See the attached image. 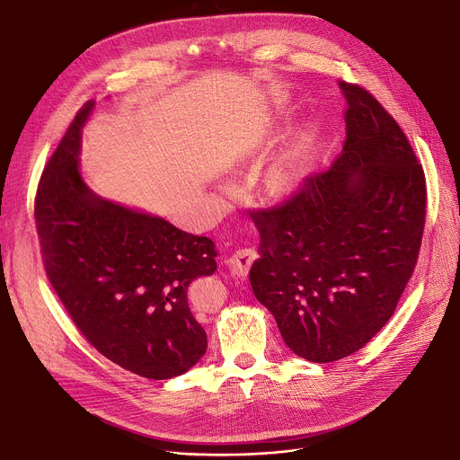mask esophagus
Here are the masks:
<instances>
[{
  "mask_svg": "<svg viewBox=\"0 0 460 460\" xmlns=\"http://www.w3.org/2000/svg\"><path fill=\"white\" fill-rule=\"evenodd\" d=\"M257 259V253L253 249H238L229 259H227V266L231 268V271L238 277H245L249 268H252L253 261Z\"/></svg>",
  "mask_w": 460,
  "mask_h": 460,
  "instance_id": "34e87169",
  "label": "esophagus"
}]
</instances>
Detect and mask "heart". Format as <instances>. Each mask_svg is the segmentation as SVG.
Masks as SVG:
<instances>
[{"mask_svg": "<svg viewBox=\"0 0 460 460\" xmlns=\"http://www.w3.org/2000/svg\"><path fill=\"white\" fill-rule=\"evenodd\" d=\"M308 163V146L305 143H297L294 148L288 150L270 171V181L277 189H284L294 185L301 180L306 171Z\"/></svg>", "mask_w": 460, "mask_h": 460, "instance_id": "obj_1", "label": "heart"}]
</instances>
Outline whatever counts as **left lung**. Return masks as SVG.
I'll return each instance as SVG.
<instances>
[{
	"label": "left lung",
	"instance_id": "left-lung-1",
	"mask_svg": "<svg viewBox=\"0 0 460 460\" xmlns=\"http://www.w3.org/2000/svg\"><path fill=\"white\" fill-rule=\"evenodd\" d=\"M340 88L341 155L284 205L253 213V294L288 349L314 363L354 354L391 319L426 222L424 171L398 122L363 88Z\"/></svg>",
	"mask_w": 460,
	"mask_h": 460
}]
</instances>
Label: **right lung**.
I'll return each mask as SVG.
<instances>
[{
    "label": "right lung",
    "instance_id": "add662e5",
    "mask_svg": "<svg viewBox=\"0 0 460 460\" xmlns=\"http://www.w3.org/2000/svg\"><path fill=\"white\" fill-rule=\"evenodd\" d=\"M82 108L49 159L34 218L48 277L84 338L119 367L150 380L192 368L207 333L187 301L189 284L217 271L211 238L95 194L80 174Z\"/></svg>",
    "mask_w": 460,
    "mask_h": 460
}]
</instances>
